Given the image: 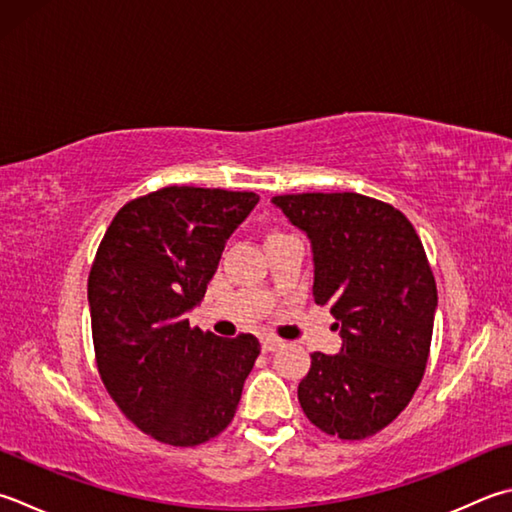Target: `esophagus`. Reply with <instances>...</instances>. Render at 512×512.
Segmentation results:
<instances>
[{"instance_id": "34e87169", "label": "esophagus", "mask_w": 512, "mask_h": 512, "mask_svg": "<svg viewBox=\"0 0 512 512\" xmlns=\"http://www.w3.org/2000/svg\"><path fill=\"white\" fill-rule=\"evenodd\" d=\"M282 346H284V339L273 337V335L262 337V350H264V353H273V350L282 348Z\"/></svg>"}]
</instances>
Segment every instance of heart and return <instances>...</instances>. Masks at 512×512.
Wrapping results in <instances>:
<instances>
[{"instance_id": "1", "label": "heart", "mask_w": 512, "mask_h": 512, "mask_svg": "<svg viewBox=\"0 0 512 512\" xmlns=\"http://www.w3.org/2000/svg\"><path fill=\"white\" fill-rule=\"evenodd\" d=\"M273 235H275V233H273Z\"/></svg>"}]
</instances>
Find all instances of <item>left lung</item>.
<instances>
[{
	"instance_id": "obj_1",
	"label": "left lung",
	"mask_w": 512,
	"mask_h": 512,
	"mask_svg": "<svg viewBox=\"0 0 512 512\" xmlns=\"http://www.w3.org/2000/svg\"><path fill=\"white\" fill-rule=\"evenodd\" d=\"M313 244L317 304L342 324L337 355H310L297 397L310 424L339 439L386 428L422 384L437 286L422 239L395 206L359 193L277 195Z\"/></svg>"
}]
</instances>
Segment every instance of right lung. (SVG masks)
<instances>
[{"label":"right lung","mask_w":512,"mask_h":512,"mask_svg":"<svg viewBox=\"0 0 512 512\" xmlns=\"http://www.w3.org/2000/svg\"><path fill=\"white\" fill-rule=\"evenodd\" d=\"M257 202L246 190L159 188L119 208L97 248L88 304L99 377L157 442L199 446L233 422L262 346L190 328L186 313Z\"/></svg>","instance_id":"right-lung-1"}]
</instances>
